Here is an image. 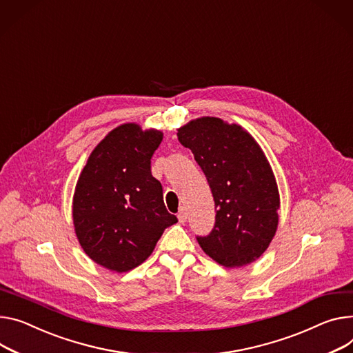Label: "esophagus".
Masks as SVG:
<instances>
[{
	"label": "esophagus",
	"mask_w": 353,
	"mask_h": 353,
	"mask_svg": "<svg viewBox=\"0 0 353 353\" xmlns=\"http://www.w3.org/2000/svg\"><path fill=\"white\" fill-rule=\"evenodd\" d=\"M186 219H188L186 209H185V208H181V209H179V212H178V221H179L181 223H185V222H186Z\"/></svg>",
	"instance_id": "obj_1"
}]
</instances>
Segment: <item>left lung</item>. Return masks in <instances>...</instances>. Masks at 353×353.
I'll list each match as a JSON object with an SVG mask.
<instances>
[{"label":"left lung","instance_id":"1","mask_svg":"<svg viewBox=\"0 0 353 353\" xmlns=\"http://www.w3.org/2000/svg\"><path fill=\"white\" fill-rule=\"evenodd\" d=\"M179 143L191 150L214 201L216 222L202 250L225 267L257 260L279 226L280 194L261 147L241 125L201 117L178 128Z\"/></svg>","mask_w":353,"mask_h":353}]
</instances>
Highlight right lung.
Here are the masks:
<instances>
[{
    "label": "right lung",
    "mask_w": 353,
    "mask_h": 353,
    "mask_svg": "<svg viewBox=\"0 0 353 353\" xmlns=\"http://www.w3.org/2000/svg\"><path fill=\"white\" fill-rule=\"evenodd\" d=\"M162 131L125 123L108 132L77 179L72 214L85 253L99 265L125 273L144 263L164 230L176 223L151 175Z\"/></svg>",
    "instance_id": "1"
}]
</instances>
